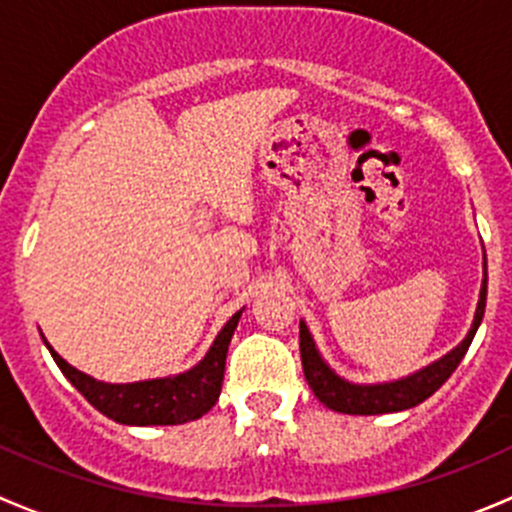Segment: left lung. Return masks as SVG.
Listing matches in <instances>:
<instances>
[{
  "mask_svg": "<svg viewBox=\"0 0 512 512\" xmlns=\"http://www.w3.org/2000/svg\"><path fill=\"white\" fill-rule=\"evenodd\" d=\"M485 294H488V270L483 262V285H480V299L476 307V317H473L471 329H468L466 339L451 349L446 356H441L433 364L423 366L416 374L404 376V379L386 381V384H352V381L342 379L329 369L327 361L317 352L312 334H309L307 324L299 322V354H302V369L304 379H307L309 389L314 391L319 401L327 409L339 411V414L352 416H376V414H394V411L414 409V406L426 401L428 396L436 394L448 376L458 369L461 359L466 356L471 347L473 337H476L480 322L485 314Z\"/></svg>",
  "mask_w": 512,
  "mask_h": 512,
  "instance_id": "obj_1",
  "label": "left lung"
}]
</instances>
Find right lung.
<instances>
[{
  "instance_id": "obj_1",
  "label": "right lung",
  "mask_w": 512,
  "mask_h": 512,
  "mask_svg": "<svg viewBox=\"0 0 512 512\" xmlns=\"http://www.w3.org/2000/svg\"><path fill=\"white\" fill-rule=\"evenodd\" d=\"M240 312L232 314L227 324L215 337L213 347L208 354L183 374L165 376V379L133 381V384H106V381L91 379L84 371L74 369L69 361L61 359L54 349L49 347L56 366L64 371L66 379L86 396L94 409L103 416L113 418L126 426H175V423L195 421L205 416L218 401L220 389H223L225 359L230 339L235 334Z\"/></svg>"
}]
</instances>
